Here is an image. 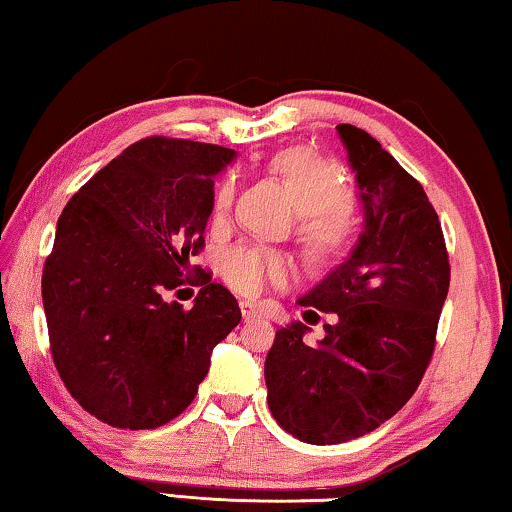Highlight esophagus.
<instances>
[{"instance_id":"1","label":"esophagus","mask_w":512,"mask_h":512,"mask_svg":"<svg viewBox=\"0 0 512 512\" xmlns=\"http://www.w3.org/2000/svg\"><path fill=\"white\" fill-rule=\"evenodd\" d=\"M239 308H241V317L246 319V322H250V319L259 317V308H257L255 303H250V301H241V303H239Z\"/></svg>"}]
</instances>
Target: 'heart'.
<instances>
[{"instance_id": "heart-1", "label": "heart", "mask_w": 512, "mask_h": 512, "mask_svg": "<svg viewBox=\"0 0 512 512\" xmlns=\"http://www.w3.org/2000/svg\"><path fill=\"white\" fill-rule=\"evenodd\" d=\"M269 172L292 197L299 211V239L305 255L319 266L338 264L354 246V195L335 158L310 147H289L271 158ZM234 197V181L225 179L213 195V213L223 216ZM220 276L239 294L255 296L266 285L287 278V262L259 246H234L218 257Z\"/></svg>"}]
</instances>
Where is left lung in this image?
<instances>
[{"mask_svg": "<svg viewBox=\"0 0 512 512\" xmlns=\"http://www.w3.org/2000/svg\"><path fill=\"white\" fill-rule=\"evenodd\" d=\"M365 207L347 262L301 296L305 315L333 312L317 345L292 322L266 354L269 409L305 444H345L377 430L416 393L434 352L451 264L425 190L375 137L338 126ZM303 315V317H305Z\"/></svg>", "mask_w": 512, "mask_h": 512, "instance_id": "obj_1", "label": "left lung"}]
</instances>
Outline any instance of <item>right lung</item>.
Segmentation results:
<instances>
[{"label": "right lung", "mask_w": 512, "mask_h": 512, "mask_svg": "<svg viewBox=\"0 0 512 512\" xmlns=\"http://www.w3.org/2000/svg\"><path fill=\"white\" fill-rule=\"evenodd\" d=\"M218 144L151 135L98 170L61 211L43 308L61 381L98 421L154 430L193 402L211 352L241 322L230 289L190 257L204 248ZM197 272L193 309L165 302Z\"/></svg>", "instance_id": "right-lung-1"}]
</instances>
